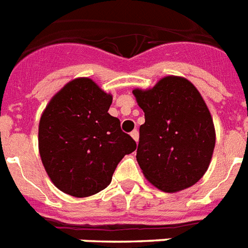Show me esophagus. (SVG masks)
<instances>
[{
    "mask_svg": "<svg viewBox=\"0 0 248 248\" xmlns=\"http://www.w3.org/2000/svg\"><path fill=\"white\" fill-rule=\"evenodd\" d=\"M130 136H132V138H133L136 142H138V140H140V133H138V130H133V132L130 133Z\"/></svg>",
    "mask_w": 248,
    "mask_h": 248,
    "instance_id": "obj_1",
    "label": "esophagus"
}]
</instances>
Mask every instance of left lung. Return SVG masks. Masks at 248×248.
Returning a JSON list of instances; mask_svg holds the SVG:
<instances>
[{"mask_svg":"<svg viewBox=\"0 0 248 248\" xmlns=\"http://www.w3.org/2000/svg\"><path fill=\"white\" fill-rule=\"evenodd\" d=\"M133 94L144 112L137 148L144 178L168 193L192 187L209 168L217 138L201 93L188 79L168 75Z\"/></svg>","mask_w":248,"mask_h":248,"instance_id":"8db88e82","label":"left lung"}]
</instances>
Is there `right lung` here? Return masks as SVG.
<instances>
[{
    "mask_svg": "<svg viewBox=\"0 0 248 248\" xmlns=\"http://www.w3.org/2000/svg\"><path fill=\"white\" fill-rule=\"evenodd\" d=\"M110 93L90 78L66 83L49 100L38 126L41 160L60 191L88 197L108 187L123 157L137 148L108 114Z\"/></svg>",
    "mask_w": 248,
    "mask_h": 248,
    "instance_id": "add662e5",
    "label": "right lung"
}]
</instances>
